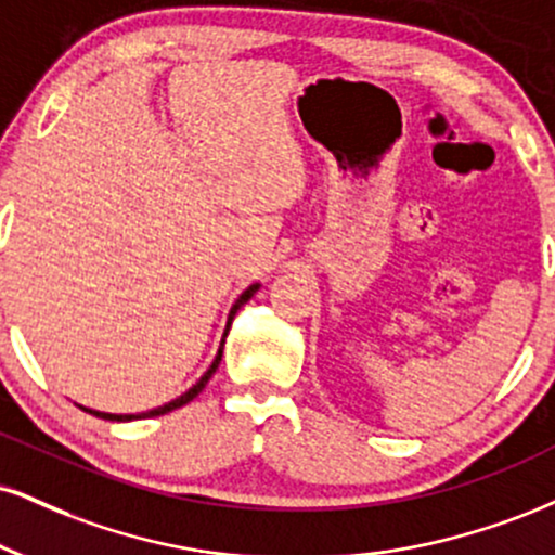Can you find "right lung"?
<instances>
[{
    "instance_id": "right-lung-1",
    "label": "right lung",
    "mask_w": 555,
    "mask_h": 555,
    "mask_svg": "<svg viewBox=\"0 0 555 555\" xmlns=\"http://www.w3.org/2000/svg\"><path fill=\"white\" fill-rule=\"evenodd\" d=\"M260 289V284H250L248 289L243 292V295L237 297V302L232 305V310H230V315H227V325H224V336H222V344H219V351H217V357H214V362H211V366L209 370L204 372L202 375V379H198L196 385L193 387H189V390L183 392V396H178L176 400H170V403H165V405H157V409H152V411H144V413H103V411H92V409H85V405H79V409L82 411H87V413H92V416H98V418H105V422H133V418H152V416H163V413H170V411H176V409H180V405H185V403H191L193 398L198 396V392L204 390L206 387V383H209L211 379V375L214 372H217V366H219V362H222V351H224V338H227V333H230V325H232V320H235V315H237V310L240 307H243L245 302H248V299L256 295V292Z\"/></svg>"
}]
</instances>
